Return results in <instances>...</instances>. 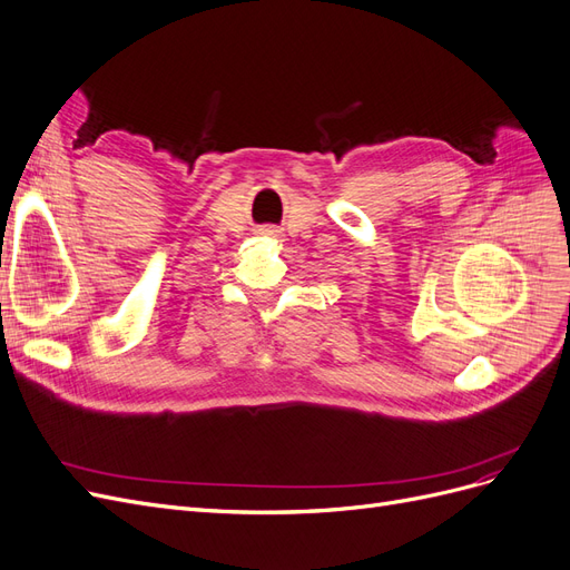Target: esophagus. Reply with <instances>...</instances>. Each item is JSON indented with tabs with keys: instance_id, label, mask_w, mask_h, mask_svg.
<instances>
[{
	"instance_id": "esophagus-1",
	"label": "esophagus",
	"mask_w": 570,
	"mask_h": 570,
	"mask_svg": "<svg viewBox=\"0 0 570 570\" xmlns=\"http://www.w3.org/2000/svg\"><path fill=\"white\" fill-rule=\"evenodd\" d=\"M262 233H264V235H268V237H278V233H281V230H275V228H264Z\"/></svg>"
}]
</instances>
